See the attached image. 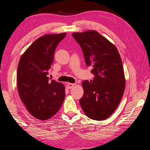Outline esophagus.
Instances as JSON below:
<instances>
[{
    "mask_svg": "<svg viewBox=\"0 0 150 150\" xmlns=\"http://www.w3.org/2000/svg\"><path fill=\"white\" fill-rule=\"evenodd\" d=\"M74 85H75V84H74V83H67V86L68 89H71V88H73V86Z\"/></svg>",
    "mask_w": 150,
    "mask_h": 150,
    "instance_id": "1",
    "label": "esophagus"
}]
</instances>
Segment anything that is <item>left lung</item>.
Here are the masks:
<instances>
[{"mask_svg": "<svg viewBox=\"0 0 150 150\" xmlns=\"http://www.w3.org/2000/svg\"><path fill=\"white\" fill-rule=\"evenodd\" d=\"M82 48L86 64L92 67L93 80L84 81L80 105L89 118L102 121L118 106L125 92L126 80L122 62L116 47L97 31L74 33Z\"/></svg>", "mask_w": 150, "mask_h": 150, "instance_id": "8db88e82", "label": "left lung"}]
</instances>
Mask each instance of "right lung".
I'll use <instances>...</instances> for the list:
<instances>
[{
    "mask_svg": "<svg viewBox=\"0 0 150 150\" xmlns=\"http://www.w3.org/2000/svg\"><path fill=\"white\" fill-rule=\"evenodd\" d=\"M66 33L40 37L23 53L17 68L19 96L30 114L47 120L59 110L65 98V86L47 77L55 49Z\"/></svg>",
    "mask_w": 150,
    "mask_h": 150,
    "instance_id": "obj_1",
    "label": "right lung"
}]
</instances>
